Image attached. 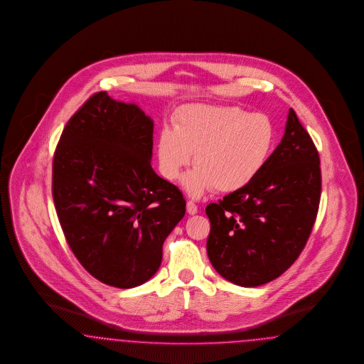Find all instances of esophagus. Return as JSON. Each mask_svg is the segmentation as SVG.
I'll use <instances>...</instances> for the list:
<instances>
[{
    "instance_id": "esophagus-1",
    "label": "esophagus",
    "mask_w": 364,
    "mask_h": 364,
    "mask_svg": "<svg viewBox=\"0 0 364 364\" xmlns=\"http://www.w3.org/2000/svg\"><path fill=\"white\" fill-rule=\"evenodd\" d=\"M187 213H188L189 215H195L198 213V205L193 203L192 200L187 202Z\"/></svg>"
}]
</instances>
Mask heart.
Returning a JSON list of instances; mask_svg holds the SVG:
<instances>
[{
	"label": "heart",
	"instance_id": "b5f03b06",
	"mask_svg": "<svg viewBox=\"0 0 364 364\" xmlns=\"http://www.w3.org/2000/svg\"><path fill=\"white\" fill-rule=\"evenodd\" d=\"M275 145L277 126L265 114L192 105L176 115L173 130L160 131L157 157L162 176L175 181L193 154L195 169L184 177V187L198 198L211 188L220 193L244 188L262 172Z\"/></svg>",
	"mask_w": 364,
	"mask_h": 364
}]
</instances>
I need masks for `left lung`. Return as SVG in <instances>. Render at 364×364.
Listing matches in <instances>:
<instances>
[{
  "label": "left lung",
  "instance_id": "obj_1",
  "mask_svg": "<svg viewBox=\"0 0 364 364\" xmlns=\"http://www.w3.org/2000/svg\"><path fill=\"white\" fill-rule=\"evenodd\" d=\"M320 198L318 150L291 108L282 142L262 172L205 207L207 253L215 271L242 287L280 277L304 250Z\"/></svg>",
  "mask_w": 364,
  "mask_h": 364
}]
</instances>
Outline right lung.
<instances>
[{
  "instance_id": "right-lung-1",
  "label": "right lung",
  "mask_w": 364,
  "mask_h": 364,
  "mask_svg": "<svg viewBox=\"0 0 364 364\" xmlns=\"http://www.w3.org/2000/svg\"><path fill=\"white\" fill-rule=\"evenodd\" d=\"M153 120L107 92L69 119L53 160V198L77 260L104 284L131 289L160 268L186 199L151 168Z\"/></svg>"
}]
</instances>
